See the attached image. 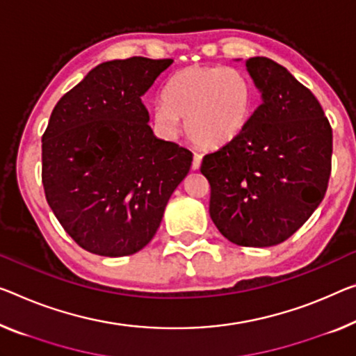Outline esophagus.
<instances>
[{
	"instance_id": "1",
	"label": "esophagus",
	"mask_w": 356,
	"mask_h": 356,
	"mask_svg": "<svg viewBox=\"0 0 356 356\" xmlns=\"http://www.w3.org/2000/svg\"><path fill=\"white\" fill-rule=\"evenodd\" d=\"M200 163H202V156L197 154V152H195L194 159H193V170H199Z\"/></svg>"
}]
</instances>
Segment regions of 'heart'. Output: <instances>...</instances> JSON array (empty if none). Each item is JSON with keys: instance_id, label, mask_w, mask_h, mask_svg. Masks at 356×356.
I'll list each match as a JSON object with an SVG mask.
<instances>
[{"instance_id": "heart-1", "label": "heart", "mask_w": 356, "mask_h": 356, "mask_svg": "<svg viewBox=\"0 0 356 356\" xmlns=\"http://www.w3.org/2000/svg\"><path fill=\"white\" fill-rule=\"evenodd\" d=\"M254 89L248 76L232 67H189L173 74L154 106V121L167 135H177L179 118L186 134L204 149H218L248 127Z\"/></svg>"}]
</instances>
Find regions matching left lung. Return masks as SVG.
<instances>
[{
	"label": "left lung",
	"mask_w": 356,
	"mask_h": 356,
	"mask_svg": "<svg viewBox=\"0 0 356 356\" xmlns=\"http://www.w3.org/2000/svg\"><path fill=\"white\" fill-rule=\"evenodd\" d=\"M247 71L261 105L245 132L204 157L210 216L229 242L273 247L285 242L323 200L331 175L332 130L315 95L267 57Z\"/></svg>",
	"instance_id": "left-lung-1"
}]
</instances>
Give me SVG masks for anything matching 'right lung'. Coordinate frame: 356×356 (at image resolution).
Instances as JSON below:
<instances>
[{"label": "right lung", "instance_id": "1", "mask_svg": "<svg viewBox=\"0 0 356 356\" xmlns=\"http://www.w3.org/2000/svg\"><path fill=\"white\" fill-rule=\"evenodd\" d=\"M173 60L132 57L90 70L42 135L47 204L79 247L119 258L145 248L193 152L157 138L141 98Z\"/></svg>", "mask_w": 356, "mask_h": 356}]
</instances>
